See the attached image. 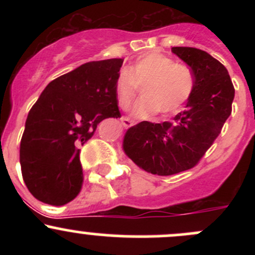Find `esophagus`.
<instances>
[{
	"instance_id": "esophagus-1",
	"label": "esophagus",
	"mask_w": 255,
	"mask_h": 255,
	"mask_svg": "<svg viewBox=\"0 0 255 255\" xmlns=\"http://www.w3.org/2000/svg\"><path fill=\"white\" fill-rule=\"evenodd\" d=\"M121 122H122L123 127H130V126H133L134 121H132L130 118H128V117H122L121 118Z\"/></svg>"
}]
</instances>
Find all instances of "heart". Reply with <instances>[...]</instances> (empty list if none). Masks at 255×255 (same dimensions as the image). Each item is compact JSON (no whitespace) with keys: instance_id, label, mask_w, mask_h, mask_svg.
Wrapping results in <instances>:
<instances>
[{"instance_id":"b5f03b06","label":"heart","mask_w":255,"mask_h":255,"mask_svg":"<svg viewBox=\"0 0 255 255\" xmlns=\"http://www.w3.org/2000/svg\"><path fill=\"white\" fill-rule=\"evenodd\" d=\"M143 84L144 97L133 115L149 117L158 111L165 116L186 104L195 89V78L190 66L175 63L170 56L158 51L142 54L116 80L115 96L120 107L128 109Z\"/></svg>"}]
</instances>
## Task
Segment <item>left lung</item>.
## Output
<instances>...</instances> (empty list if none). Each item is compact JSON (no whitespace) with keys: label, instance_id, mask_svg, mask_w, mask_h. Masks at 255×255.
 Returning a JSON list of instances; mask_svg holds the SVG:
<instances>
[{"label":"left lung","instance_id":"8db88e82","mask_svg":"<svg viewBox=\"0 0 255 255\" xmlns=\"http://www.w3.org/2000/svg\"><path fill=\"white\" fill-rule=\"evenodd\" d=\"M194 73L195 89L186 110L171 121L133 126L123 150L139 168L154 175H174L194 168L222 130L232 112L235 87L227 69L201 49L171 48Z\"/></svg>","mask_w":255,"mask_h":255}]
</instances>
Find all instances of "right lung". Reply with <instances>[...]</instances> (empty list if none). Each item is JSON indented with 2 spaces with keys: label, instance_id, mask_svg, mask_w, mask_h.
Returning a JSON list of instances; mask_svg holds the SVG:
<instances>
[{
  "label": "right lung",
  "instance_id": "1",
  "mask_svg": "<svg viewBox=\"0 0 255 255\" xmlns=\"http://www.w3.org/2000/svg\"><path fill=\"white\" fill-rule=\"evenodd\" d=\"M123 59L90 61L49 82L28 113L20 139L22 176L39 201L63 206L81 190L80 146L106 118L121 117L115 84Z\"/></svg>",
  "mask_w": 255,
  "mask_h": 255
}]
</instances>
